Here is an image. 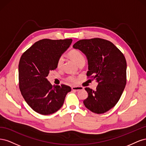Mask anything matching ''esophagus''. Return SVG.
<instances>
[{"label":"esophagus","instance_id":"1","mask_svg":"<svg viewBox=\"0 0 146 146\" xmlns=\"http://www.w3.org/2000/svg\"><path fill=\"white\" fill-rule=\"evenodd\" d=\"M83 88L82 86H72V90L73 91H79V90H82Z\"/></svg>","mask_w":146,"mask_h":146}]
</instances>
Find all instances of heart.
Segmentation results:
<instances>
[{
	"label": "heart",
	"instance_id": "1",
	"mask_svg": "<svg viewBox=\"0 0 146 146\" xmlns=\"http://www.w3.org/2000/svg\"><path fill=\"white\" fill-rule=\"evenodd\" d=\"M68 55L72 60H74L78 66L81 64H85V57L82 53L77 49H72L70 50L68 53ZM64 63V57L63 55L59 56V58L57 60L56 66L58 68H61ZM66 80L69 83H74L77 82V78L76 77L72 76H68L66 78Z\"/></svg>",
	"mask_w": 146,
	"mask_h": 146
}]
</instances>
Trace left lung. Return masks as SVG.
Instances as JSON below:
<instances>
[{
	"mask_svg": "<svg viewBox=\"0 0 146 146\" xmlns=\"http://www.w3.org/2000/svg\"><path fill=\"white\" fill-rule=\"evenodd\" d=\"M73 47L88 58L86 76L98 82L96 90L85 88L87 99L83 100L91 111L102 114L117 103L127 82V62L124 55L110 41L99 38L82 39Z\"/></svg>",
	"mask_w": 146,
	"mask_h": 146,
	"instance_id": "obj_1",
	"label": "left lung"
}]
</instances>
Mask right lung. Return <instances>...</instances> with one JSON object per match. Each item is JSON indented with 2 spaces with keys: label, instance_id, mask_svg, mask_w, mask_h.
<instances>
[{
  "label": "right lung",
  "instance_id": "1",
  "mask_svg": "<svg viewBox=\"0 0 146 146\" xmlns=\"http://www.w3.org/2000/svg\"><path fill=\"white\" fill-rule=\"evenodd\" d=\"M71 39H43L22 55L19 63V86L26 102L35 111L48 115L62 107L70 86H52L46 77L57 68L59 56L70 46Z\"/></svg>",
  "mask_w": 146,
  "mask_h": 146
}]
</instances>
